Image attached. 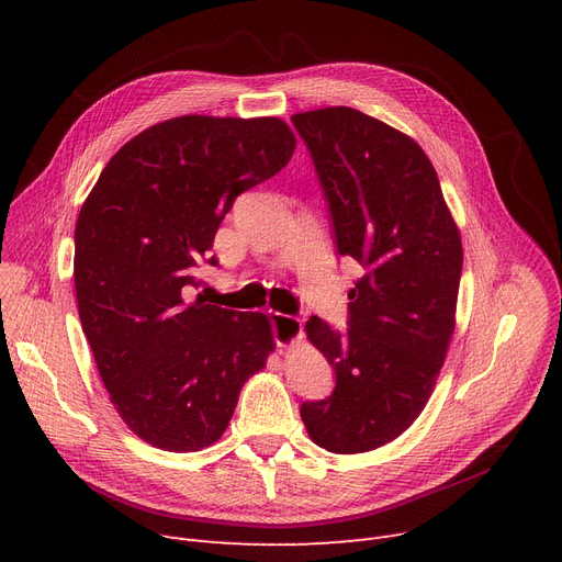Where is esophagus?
<instances>
[{"mask_svg":"<svg viewBox=\"0 0 562 562\" xmlns=\"http://www.w3.org/2000/svg\"><path fill=\"white\" fill-rule=\"evenodd\" d=\"M269 318H271V328H273V337H276L278 346L286 348V346H293L303 339L301 318L280 314V312H269Z\"/></svg>","mask_w":562,"mask_h":562,"instance_id":"esophagus-1","label":"esophagus"}]
</instances>
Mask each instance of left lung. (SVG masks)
Masks as SVG:
<instances>
[{
    "mask_svg": "<svg viewBox=\"0 0 562 562\" xmlns=\"http://www.w3.org/2000/svg\"><path fill=\"white\" fill-rule=\"evenodd\" d=\"M291 123L330 204L337 252L367 269L348 291V330L305 323L337 385L301 417L321 449L364 453L405 432L432 394L456 330L460 229L415 138L350 106Z\"/></svg>",
    "mask_w": 562,
    "mask_h": 562,
    "instance_id": "left-lung-1",
    "label": "left lung"
}]
</instances>
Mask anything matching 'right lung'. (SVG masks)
Wrapping results in <instances>:
<instances>
[{
	"mask_svg": "<svg viewBox=\"0 0 562 562\" xmlns=\"http://www.w3.org/2000/svg\"><path fill=\"white\" fill-rule=\"evenodd\" d=\"M293 150L296 136L273 115L170 117L127 140L81 204V328L109 401L147 445L212 447L244 382L276 350L269 316L187 301V291L234 198L280 172Z\"/></svg>",
	"mask_w": 562,
	"mask_h": 562,
	"instance_id": "add662e5",
	"label": "right lung"
}]
</instances>
